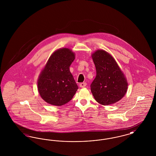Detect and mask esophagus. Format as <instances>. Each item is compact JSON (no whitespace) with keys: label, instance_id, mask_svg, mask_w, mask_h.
<instances>
[{"label":"esophagus","instance_id":"34e87169","mask_svg":"<svg viewBox=\"0 0 156 156\" xmlns=\"http://www.w3.org/2000/svg\"><path fill=\"white\" fill-rule=\"evenodd\" d=\"M87 86V83L86 82H82V83H81L80 84V87H81V88H84V87H85Z\"/></svg>","mask_w":156,"mask_h":156}]
</instances>
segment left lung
Listing matches in <instances>:
<instances>
[{
  "label": "left lung",
  "instance_id": "8db88e82",
  "mask_svg": "<svg viewBox=\"0 0 156 156\" xmlns=\"http://www.w3.org/2000/svg\"><path fill=\"white\" fill-rule=\"evenodd\" d=\"M97 75L90 90L99 104L109 105L118 102L125 96L127 82L115 59L110 54L98 50L92 54Z\"/></svg>",
  "mask_w": 156,
  "mask_h": 156
}]
</instances>
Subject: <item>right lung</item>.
<instances>
[{
	"instance_id": "obj_1",
	"label": "right lung",
	"mask_w": 156,
	"mask_h": 156,
	"mask_svg": "<svg viewBox=\"0 0 156 156\" xmlns=\"http://www.w3.org/2000/svg\"><path fill=\"white\" fill-rule=\"evenodd\" d=\"M75 54L67 48L53 52L38 80V90L48 104L62 106L74 96L78 87L69 71Z\"/></svg>"
}]
</instances>
